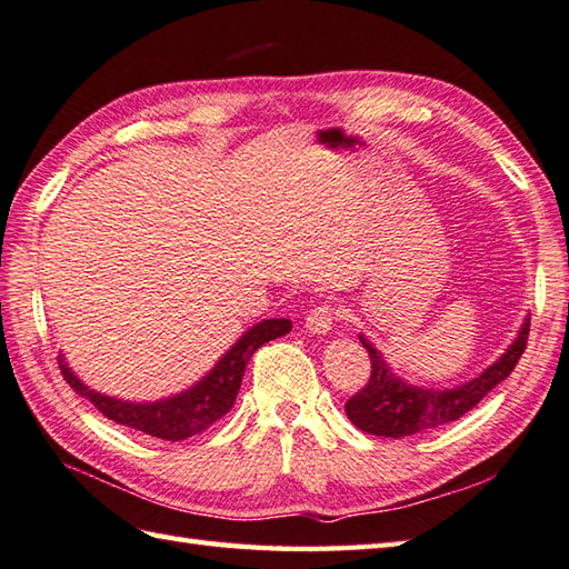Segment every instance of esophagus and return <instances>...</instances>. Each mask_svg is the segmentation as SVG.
Masks as SVG:
<instances>
[{
  "label": "esophagus",
  "mask_w": 569,
  "mask_h": 569,
  "mask_svg": "<svg viewBox=\"0 0 569 569\" xmlns=\"http://www.w3.org/2000/svg\"><path fill=\"white\" fill-rule=\"evenodd\" d=\"M333 323H336V309H331L328 305L311 309L307 313V321H305L307 331L313 336H326L333 328Z\"/></svg>",
  "instance_id": "34e87169"
}]
</instances>
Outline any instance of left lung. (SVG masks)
<instances>
[{
  "label": "left lung",
  "instance_id": "8db88e82",
  "mask_svg": "<svg viewBox=\"0 0 569 569\" xmlns=\"http://www.w3.org/2000/svg\"><path fill=\"white\" fill-rule=\"evenodd\" d=\"M528 331H531V319H523L519 336L513 343L501 352V358L489 365V368L477 375L475 380L458 387H419L409 385L407 380L389 368L382 352L377 350L362 333L358 336L362 348L368 350L372 370L370 380L356 397L346 403L348 419L356 423L360 431L385 438H407L413 433L431 431V428L458 421L460 416L472 411L491 389L507 380L513 372L516 362L521 360Z\"/></svg>",
  "mask_w": 569,
  "mask_h": 569
}]
</instances>
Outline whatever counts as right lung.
Here are the masks:
<instances>
[{"label":"right lung","mask_w":569,"mask_h":569,"mask_svg":"<svg viewBox=\"0 0 569 569\" xmlns=\"http://www.w3.org/2000/svg\"><path fill=\"white\" fill-rule=\"evenodd\" d=\"M289 331H292V321L289 319H264L250 326L199 382L180 391V395L158 401H129L102 395V391L87 387L72 372L66 358L58 356V362L68 385L80 397L90 399L94 409L102 411L109 421L136 428V431L162 440H184L207 431L211 423H217L221 416L229 413L238 397V389H241L246 365L252 358V352L274 338L287 336Z\"/></svg>","instance_id":"right-lung-1"}]
</instances>
